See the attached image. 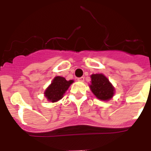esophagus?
<instances>
[{"label": "esophagus", "instance_id": "1", "mask_svg": "<svg viewBox=\"0 0 151 151\" xmlns=\"http://www.w3.org/2000/svg\"><path fill=\"white\" fill-rule=\"evenodd\" d=\"M78 81L79 82H84L85 81V77H80V78H78Z\"/></svg>", "mask_w": 151, "mask_h": 151}]
</instances>
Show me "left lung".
Listing matches in <instances>:
<instances>
[{"label":"left lung","instance_id":"obj_1","mask_svg":"<svg viewBox=\"0 0 151 151\" xmlns=\"http://www.w3.org/2000/svg\"><path fill=\"white\" fill-rule=\"evenodd\" d=\"M90 88L94 95L101 101H108L114 94V88L103 74L91 75Z\"/></svg>","mask_w":151,"mask_h":151}]
</instances>
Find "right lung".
Here are the masks:
<instances>
[{
  "mask_svg": "<svg viewBox=\"0 0 151 151\" xmlns=\"http://www.w3.org/2000/svg\"><path fill=\"white\" fill-rule=\"evenodd\" d=\"M73 82V80L66 81V78L63 77H55L50 86L45 91V97L51 102L59 101L62 98L63 94Z\"/></svg>",
  "mask_w": 151,
  "mask_h": 151,
  "instance_id": "1",
  "label": "right lung"
}]
</instances>
